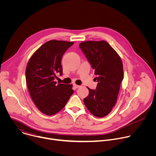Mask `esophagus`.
<instances>
[{"instance_id": "1", "label": "esophagus", "mask_w": 156, "mask_h": 156, "mask_svg": "<svg viewBox=\"0 0 156 156\" xmlns=\"http://www.w3.org/2000/svg\"><path fill=\"white\" fill-rule=\"evenodd\" d=\"M73 86H74V87L75 88H78L79 87H80V86H78V85H76V84H73Z\"/></svg>"}]
</instances>
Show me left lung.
I'll list each match as a JSON object with an SVG mask.
<instances>
[{"mask_svg": "<svg viewBox=\"0 0 156 156\" xmlns=\"http://www.w3.org/2000/svg\"><path fill=\"white\" fill-rule=\"evenodd\" d=\"M88 62L94 70L98 81L96 90L87 87L89 95L84 103L96 117L108 115L115 105L123 78L122 60L108 42L84 41L79 44Z\"/></svg>", "mask_w": 156, "mask_h": 156, "instance_id": "left-lung-1", "label": "left lung"}]
</instances>
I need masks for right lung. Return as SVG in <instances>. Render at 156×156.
Segmentation results:
<instances>
[{"mask_svg": "<svg viewBox=\"0 0 156 156\" xmlns=\"http://www.w3.org/2000/svg\"><path fill=\"white\" fill-rule=\"evenodd\" d=\"M73 42L51 40L32 55L26 69V81L31 98L43 114L52 115L61 110L74 91L72 84H57L62 75L61 60Z\"/></svg>", "mask_w": 156, "mask_h": 156, "instance_id": "1", "label": "right lung"}]
</instances>
